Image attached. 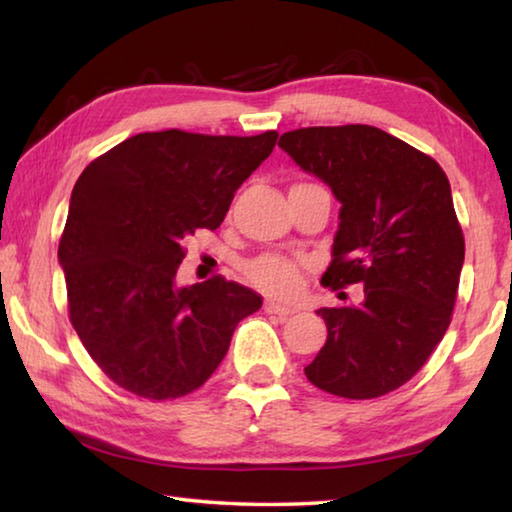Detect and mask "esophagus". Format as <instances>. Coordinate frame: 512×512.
<instances>
[{
	"mask_svg": "<svg viewBox=\"0 0 512 512\" xmlns=\"http://www.w3.org/2000/svg\"><path fill=\"white\" fill-rule=\"evenodd\" d=\"M264 311H266V314H275V316H280V318H287V316H291V314H296V309H293V307L280 305V302H273V300L266 302Z\"/></svg>",
	"mask_w": 512,
	"mask_h": 512,
	"instance_id": "34e87169",
	"label": "esophagus"
}]
</instances>
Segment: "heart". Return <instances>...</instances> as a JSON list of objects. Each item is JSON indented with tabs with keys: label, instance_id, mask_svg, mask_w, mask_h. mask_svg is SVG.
I'll return each instance as SVG.
<instances>
[{
	"label": "heart",
	"instance_id": "obj_1",
	"mask_svg": "<svg viewBox=\"0 0 512 512\" xmlns=\"http://www.w3.org/2000/svg\"><path fill=\"white\" fill-rule=\"evenodd\" d=\"M246 273L250 282L277 298H289L300 289L302 271L293 259L275 253H266L248 264Z\"/></svg>",
	"mask_w": 512,
	"mask_h": 512
}]
</instances>
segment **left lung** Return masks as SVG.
Returning <instances> with one entry per match:
<instances>
[{
    "label": "left lung",
    "instance_id": "left-lung-1",
    "mask_svg": "<svg viewBox=\"0 0 512 512\" xmlns=\"http://www.w3.org/2000/svg\"><path fill=\"white\" fill-rule=\"evenodd\" d=\"M280 146L341 201L320 282L332 291L363 287L359 305L318 309L327 341L305 375L348 400L391 393L427 363L452 323L465 239L445 171L366 124L298 128Z\"/></svg>",
    "mask_w": 512,
    "mask_h": 512
}]
</instances>
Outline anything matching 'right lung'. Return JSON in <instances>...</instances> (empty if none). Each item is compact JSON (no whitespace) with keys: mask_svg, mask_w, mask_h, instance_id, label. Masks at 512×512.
Listing matches in <instances>:
<instances>
[{"mask_svg":"<svg viewBox=\"0 0 512 512\" xmlns=\"http://www.w3.org/2000/svg\"><path fill=\"white\" fill-rule=\"evenodd\" d=\"M275 142L277 131L140 133L76 180L58 244L69 320L119 388L155 402L196 391L239 320L262 307L259 293L223 275L180 289L176 271L185 239L219 228Z\"/></svg>","mask_w":512,"mask_h":512,"instance_id":"right-lung-1","label":"right lung"}]
</instances>
